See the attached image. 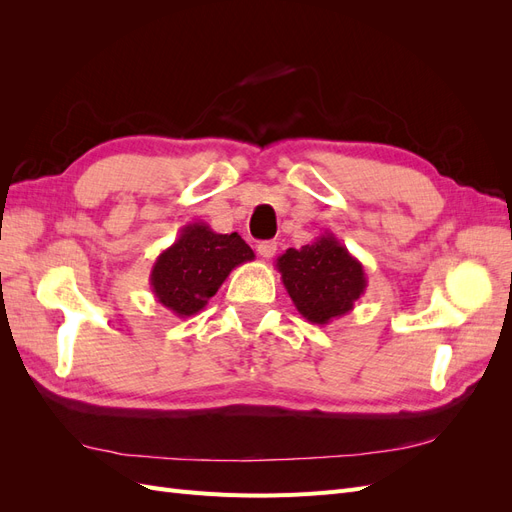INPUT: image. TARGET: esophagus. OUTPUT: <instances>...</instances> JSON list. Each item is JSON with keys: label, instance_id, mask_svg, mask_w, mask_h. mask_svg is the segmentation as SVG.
Returning a JSON list of instances; mask_svg holds the SVG:
<instances>
[{"label": "esophagus", "instance_id": "1", "mask_svg": "<svg viewBox=\"0 0 512 512\" xmlns=\"http://www.w3.org/2000/svg\"><path fill=\"white\" fill-rule=\"evenodd\" d=\"M256 250H258L260 258L269 260V258H273L275 252H277V243H275V241H260V243L256 245Z\"/></svg>", "mask_w": 512, "mask_h": 512}]
</instances>
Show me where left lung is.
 I'll return each mask as SVG.
<instances>
[{
    "mask_svg": "<svg viewBox=\"0 0 512 512\" xmlns=\"http://www.w3.org/2000/svg\"><path fill=\"white\" fill-rule=\"evenodd\" d=\"M275 267L297 312L320 327L352 312L367 288L363 265L333 232H324L301 250L290 247Z\"/></svg>",
    "mask_w": 512,
    "mask_h": 512,
    "instance_id": "obj_1",
    "label": "left lung"
}]
</instances>
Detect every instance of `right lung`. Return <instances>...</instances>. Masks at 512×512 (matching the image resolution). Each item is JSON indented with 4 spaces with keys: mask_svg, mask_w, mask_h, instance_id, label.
<instances>
[{
    "mask_svg": "<svg viewBox=\"0 0 512 512\" xmlns=\"http://www.w3.org/2000/svg\"><path fill=\"white\" fill-rule=\"evenodd\" d=\"M247 260H254V252L237 232L220 235L205 222H192L153 262L151 292L175 316L190 318L207 305L230 271Z\"/></svg>",
    "mask_w": 512,
    "mask_h": 512,
    "instance_id": "right-lung-1",
    "label": "right lung"
}]
</instances>
